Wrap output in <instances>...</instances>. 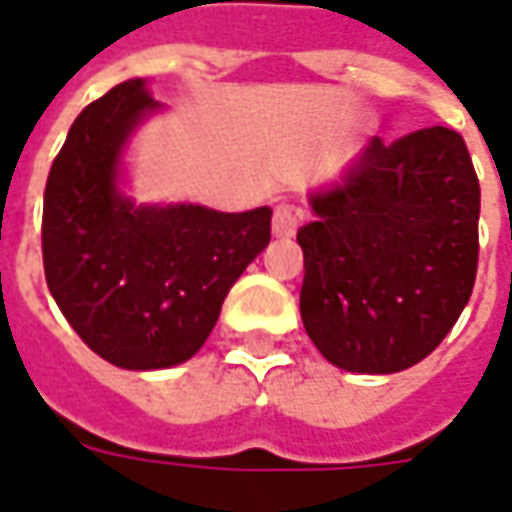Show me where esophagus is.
Wrapping results in <instances>:
<instances>
[{
    "instance_id": "34e87169",
    "label": "esophagus",
    "mask_w": 512,
    "mask_h": 512,
    "mask_svg": "<svg viewBox=\"0 0 512 512\" xmlns=\"http://www.w3.org/2000/svg\"><path fill=\"white\" fill-rule=\"evenodd\" d=\"M297 226H300V217L292 206H278L273 215V234L278 239L295 237Z\"/></svg>"
}]
</instances>
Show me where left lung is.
<instances>
[{"label":"left lung","instance_id":"8db88e82","mask_svg":"<svg viewBox=\"0 0 512 512\" xmlns=\"http://www.w3.org/2000/svg\"><path fill=\"white\" fill-rule=\"evenodd\" d=\"M300 317L333 366L391 375L444 342L477 275L480 181L455 129L386 146L372 137L344 176L308 195Z\"/></svg>","mask_w":512,"mask_h":512}]
</instances>
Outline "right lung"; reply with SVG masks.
<instances>
[{"label": "right lung", "mask_w": 512, "mask_h": 512, "mask_svg": "<svg viewBox=\"0 0 512 512\" xmlns=\"http://www.w3.org/2000/svg\"><path fill=\"white\" fill-rule=\"evenodd\" d=\"M159 110L129 79L79 112L43 195V270L63 317L121 369H168L198 353L228 289L270 242V206L215 212L134 204L123 148Z\"/></svg>", "instance_id": "add662e5"}]
</instances>
